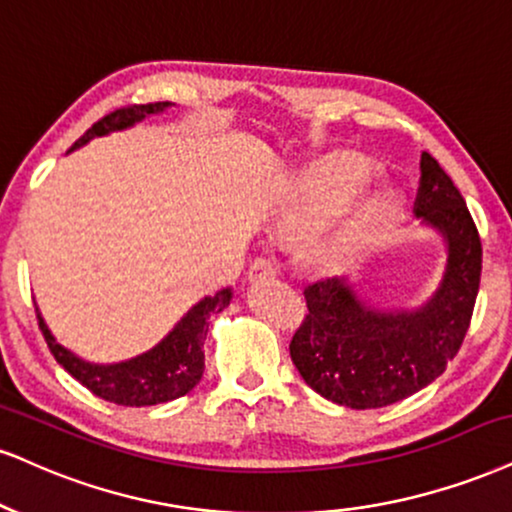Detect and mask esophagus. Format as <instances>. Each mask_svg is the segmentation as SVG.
<instances>
[{"mask_svg":"<svg viewBox=\"0 0 512 512\" xmlns=\"http://www.w3.org/2000/svg\"><path fill=\"white\" fill-rule=\"evenodd\" d=\"M275 266L268 261V258H256L249 266V280H263V277H273Z\"/></svg>","mask_w":512,"mask_h":512,"instance_id":"1","label":"esophagus"}]
</instances>
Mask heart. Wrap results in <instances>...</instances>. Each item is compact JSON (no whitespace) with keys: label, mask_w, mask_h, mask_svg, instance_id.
Returning a JSON list of instances; mask_svg holds the SVG:
<instances>
[{"label":"heart","mask_w":512,"mask_h":512,"mask_svg":"<svg viewBox=\"0 0 512 512\" xmlns=\"http://www.w3.org/2000/svg\"><path fill=\"white\" fill-rule=\"evenodd\" d=\"M375 173L368 166L356 161H327L315 166L301 187L299 201V218L304 223L318 225L330 220L337 213H342L346 206H351ZM389 216L387 199H368L358 206V211L339 227L337 235L332 237V249L339 254L363 246L368 239L380 230V225Z\"/></svg>","instance_id":"obj_1"}]
</instances>
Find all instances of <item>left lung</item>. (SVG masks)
I'll list each match as a JSON object with an SVG mask.
<instances>
[{
    "mask_svg": "<svg viewBox=\"0 0 512 512\" xmlns=\"http://www.w3.org/2000/svg\"><path fill=\"white\" fill-rule=\"evenodd\" d=\"M415 216L446 242L437 292L413 311H380L346 277L304 289L308 313L289 344L304 382L346 408H382L432 384L470 327L482 275V242L458 187L427 151L420 156Z\"/></svg>",
    "mask_w": 512,
    "mask_h": 512,
    "instance_id": "obj_1",
    "label": "left lung"
}]
</instances>
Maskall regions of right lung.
Here are the masks:
<instances>
[{"instance_id": "right-lung-1", "label": "right lung", "mask_w": 512, "mask_h": 512, "mask_svg": "<svg viewBox=\"0 0 512 512\" xmlns=\"http://www.w3.org/2000/svg\"><path fill=\"white\" fill-rule=\"evenodd\" d=\"M168 106L170 102H156L116 109L109 116H104L102 121L94 123L68 151L80 149L82 144L94 140V137L132 128V125L154 116V113H163ZM230 299V287L220 289L213 296H204L199 304H194L182 315L180 323L154 349L140 353V356L130 358V361L111 365L87 363L75 356V353L63 349L54 339V334L49 332L47 323L42 320L40 308H35V311L37 320H40L44 342H47L49 351L54 353L56 363L68 375H73L82 387L90 389L99 399L118 403V406H156V403L180 399L187 391L197 387L201 375H204V339L208 334L206 320L211 318V313L223 311L225 306H230Z\"/></svg>"}]
</instances>
